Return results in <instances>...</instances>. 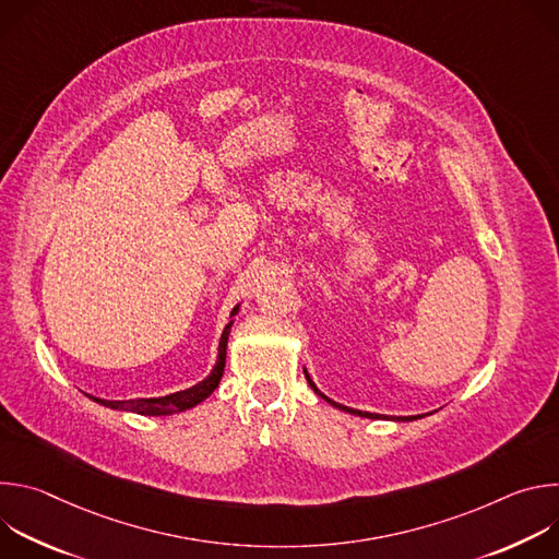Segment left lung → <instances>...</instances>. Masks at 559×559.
<instances>
[{"label": "left lung", "mask_w": 559, "mask_h": 559, "mask_svg": "<svg viewBox=\"0 0 559 559\" xmlns=\"http://www.w3.org/2000/svg\"><path fill=\"white\" fill-rule=\"evenodd\" d=\"M305 378H307V382H309V386L323 397V401H328L332 407H336V409H341V412H345V414H354V416H360V418H373V420H395V423H409V420H418V418H423V416H397V418H386V416H380V414H369V412H358V409H352V407H345V405H341V403H334L332 397H328L325 393H321L318 391V386L313 384V380L309 378V373H307V369H305Z\"/></svg>", "instance_id": "left-lung-1"}]
</instances>
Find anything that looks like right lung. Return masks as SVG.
Wrapping results in <instances>:
<instances>
[{
	"instance_id": "obj_1",
	"label": "right lung",
	"mask_w": 559,
	"mask_h": 559,
	"mask_svg": "<svg viewBox=\"0 0 559 559\" xmlns=\"http://www.w3.org/2000/svg\"><path fill=\"white\" fill-rule=\"evenodd\" d=\"M238 311V305L231 309L229 318L236 316ZM231 323L229 321L221 334V341H218V356H216V365L214 369L210 371V376L201 382H197L194 386L190 389H183V391H175L170 395H158V397H136V401H104V397H95V395H88L93 397L95 403L104 405V407H110V409H119V412H132V414H141V416H173V414H179V412H186V409H192L197 407L199 403H203L205 397L218 386L221 378H223V369H225V352H227V338H229V330H231Z\"/></svg>"
}]
</instances>
